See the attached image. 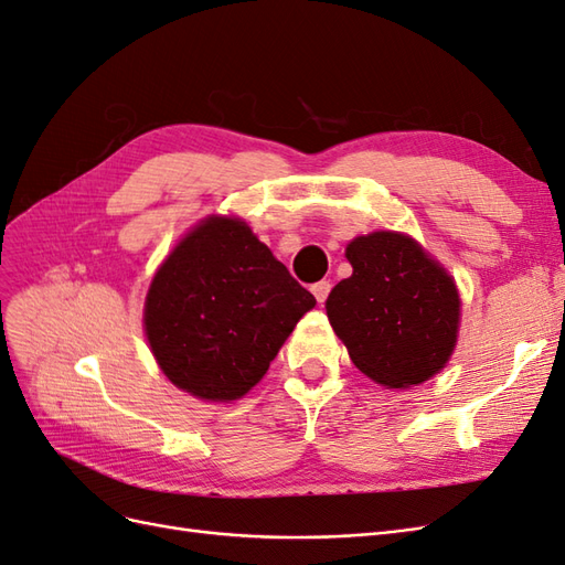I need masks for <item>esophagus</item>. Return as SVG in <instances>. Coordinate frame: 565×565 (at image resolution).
<instances>
[{"label": "esophagus", "instance_id": "esophagus-1", "mask_svg": "<svg viewBox=\"0 0 565 565\" xmlns=\"http://www.w3.org/2000/svg\"><path fill=\"white\" fill-rule=\"evenodd\" d=\"M330 289H332V285L328 280H320L316 285H311V292L316 295L318 303H324V299H328V295H330Z\"/></svg>", "mask_w": 565, "mask_h": 565}]
</instances>
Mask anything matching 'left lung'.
<instances>
[{"instance_id":"obj_1","label":"left lung","mask_w":565,"mask_h":565,"mask_svg":"<svg viewBox=\"0 0 565 565\" xmlns=\"http://www.w3.org/2000/svg\"><path fill=\"white\" fill-rule=\"evenodd\" d=\"M347 259L351 278L334 285L324 309L353 365L391 388L434 377L457 341L452 278L401 233L355 237Z\"/></svg>"}]
</instances>
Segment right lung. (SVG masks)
I'll return each mask as SVG.
<instances>
[{
  "label": "right lung",
  "mask_w": 565,
  "mask_h": 565,
  "mask_svg": "<svg viewBox=\"0 0 565 565\" xmlns=\"http://www.w3.org/2000/svg\"><path fill=\"white\" fill-rule=\"evenodd\" d=\"M313 306L245 221L212 216L156 273L143 322L152 355L179 388L235 401L264 377Z\"/></svg>",
  "instance_id": "add662e5"
}]
</instances>
